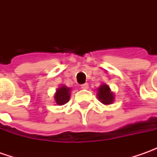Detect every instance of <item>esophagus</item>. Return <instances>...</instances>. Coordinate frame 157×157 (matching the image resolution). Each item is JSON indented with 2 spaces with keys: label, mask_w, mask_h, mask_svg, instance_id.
Here are the masks:
<instances>
[{
  "label": "esophagus",
  "mask_w": 157,
  "mask_h": 157,
  "mask_svg": "<svg viewBox=\"0 0 157 157\" xmlns=\"http://www.w3.org/2000/svg\"><path fill=\"white\" fill-rule=\"evenodd\" d=\"M88 84L87 83H86V84H83V85H81V88L82 89H88Z\"/></svg>",
  "instance_id": "obj_1"
}]
</instances>
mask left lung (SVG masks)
Here are the masks:
<instances>
[{"label": "left lung", "mask_w": 157, "mask_h": 157, "mask_svg": "<svg viewBox=\"0 0 157 157\" xmlns=\"http://www.w3.org/2000/svg\"><path fill=\"white\" fill-rule=\"evenodd\" d=\"M97 97L100 102L105 105H110L114 100V94L111 91L110 87L105 84L101 85L98 88Z\"/></svg>", "instance_id": "obj_1"}]
</instances>
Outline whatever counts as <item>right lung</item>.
<instances>
[{"instance_id": "right-lung-1", "label": "right lung", "mask_w": 157, "mask_h": 157, "mask_svg": "<svg viewBox=\"0 0 157 157\" xmlns=\"http://www.w3.org/2000/svg\"><path fill=\"white\" fill-rule=\"evenodd\" d=\"M70 97H71V88L67 87L65 86L57 88L56 94L54 95L55 102L58 105H63L66 104L69 101Z\"/></svg>"}]
</instances>
